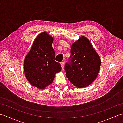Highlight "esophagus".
Wrapping results in <instances>:
<instances>
[{"instance_id": "esophagus-1", "label": "esophagus", "mask_w": 123, "mask_h": 123, "mask_svg": "<svg viewBox=\"0 0 123 123\" xmlns=\"http://www.w3.org/2000/svg\"><path fill=\"white\" fill-rule=\"evenodd\" d=\"M64 62H61V67H62V70H63L64 68Z\"/></svg>"}]
</instances>
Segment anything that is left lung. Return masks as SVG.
Instances as JSON below:
<instances>
[{
	"instance_id": "left-lung-1",
	"label": "left lung",
	"mask_w": 123,
	"mask_h": 123,
	"mask_svg": "<svg viewBox=\"0 0 123 123\" xmlns=\"http://www.w3.org/2000/svg\"><path fill=\"white\" fill-rule=\"evenodd\" d=\"M100 56L87 38L82 36L72 44L71 55L65 64L66 77L77 88L88 87L97 77Z\"/></svg>"
}]
</instances>
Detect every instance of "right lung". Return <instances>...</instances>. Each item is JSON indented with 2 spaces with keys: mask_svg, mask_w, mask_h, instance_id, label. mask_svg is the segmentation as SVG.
<instances>
[{
  "mask_svg": "<svg viewBox=\"0 0 123 123\" xmlns=\"http://www.w3.org/2000/svg\"><path fill=\"white\" fill-rule=\"evenodd\" d=\"M53 41V38L46 32L40 33L24 60L26 78L33 86L40 89L51 85L56 73L62 69L61 64L55 61Z\"/></svg>",
  "mask_w": 123,
  "mask_h": 123,
  "instance_id": "obj_1",
  "label": "right lung"
}]
</instances>
